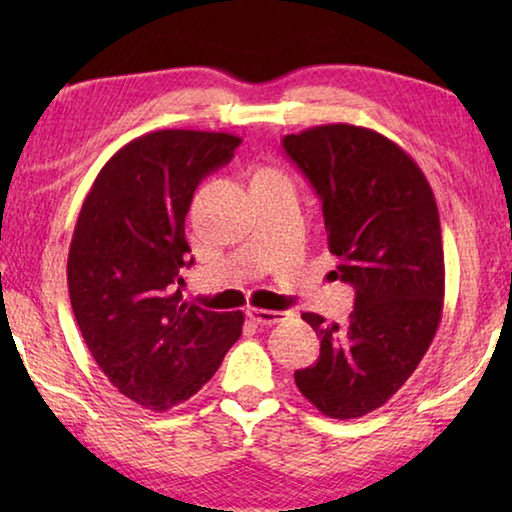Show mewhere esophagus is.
<instances>
[{
	"instance_id": "34e87169",
	"label": "esophagus",
	"mask_w": 512,
	"mask_h": 512,
	"mask_svg": "<svg viewBox=\"0 0 512 512\" xmlns=\"http://www.w3.org/2000/svg\"><path fill=\"white\" fill-rule=\"evenodd\" d=\"M246 316L253 320L255 325H275L280 323V320L284 318L282 311H271V309H259V307H248L246 309Z\"/></svg>"
}]
</instances>
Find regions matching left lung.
Segmentation results:
<instances>
[{"mask_svg": "<svg viewBox=\"0 0 512 512\" xmlns=\"http://www.w3.org/2000/svg\"><path fill=\"white\" fill-rule=\"evenodd\" d=\"M282 146L323 203L334 277L354 287L345 325L302 314L320 336V357L293 377L327 418H361L400 391L443 318L436 198L411 155L370 128L314 126Z\"/></svg>", "mask_w": 512, "mask_h": 512, "instance_id": "1", "label": "left lung"}]
</instances>
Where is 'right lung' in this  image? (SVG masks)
<instances>
[{
	"mask_svg": "<svg viewBox=\"0 0 512 512\" xmlns=\"http://www.w3.org/2000/svg\"><path fill=\"white\" fill-rule=\"evenodd\" d=\"M239 144L230 133H146L103 164L81 205L67 257L76 323L110 384L144 409L196 395L241 336V311L173 291L194 262L185 216L196 187Z\"/></svg>",
	"mask_w": 512,
	"mask_h": 512,
	"instance_id": "right-lung-1",
	"label": "right lung"
}]
</instances>
